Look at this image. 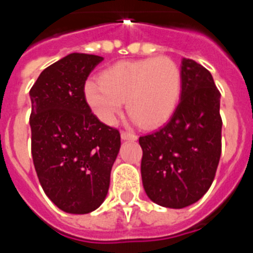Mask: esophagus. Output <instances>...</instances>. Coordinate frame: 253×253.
<instances>
[{
  "label": "esophagus",
  "mask_w": 253,
  "mask_h": 253,
  "mask_svg": "<svg viewBox=\"0 0 253 253\" xmlns=\"http://www.w3.org/2000/svg\"><path fill=\"white\" fill-rule=\"evenodd\" d=\"M120 134H122V139H124V140H137V138H138L135 134L130 133V131L123 130Z\"/></svg>",
  "instance_id": "esophagus-1"
}]
</instances>
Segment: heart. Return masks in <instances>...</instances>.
Returning a JSON list of instances; mask_svg holds the SVG:
<instances>
[{"label": "heart", "mask_w": 253, "mask_h": 253, "mask_svg": "<svg viewBox=\"0 0 253 253\" xmlns=\"http://www.w3.org/2000/svg\"><path fill=\"white\" fill-rule=\"evenodd\" d=\"M182 87L180 67L169 57L118 62L84 84L95 115L110 124L126 101V110L143 128L166 123L176 110Z\"/></svg>", "instance_id": "1"}]
</instances>
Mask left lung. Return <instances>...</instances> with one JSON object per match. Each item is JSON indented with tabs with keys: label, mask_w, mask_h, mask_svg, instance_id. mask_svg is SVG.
Here are the masks:
<instances>
[{
	"label": "left lung",
	"mask_w": 253,
	"mask_h": 253,
	"mask_svg": "<svg viewBox=\"0 0 253 253\" xmlns=\"http://www.w3.org/2000/svg\"><path fill=\"white\" fill-rule=\"evenodd\" d=\"M180 104L166 125L139 138L143 187L152 202L181 209L213 184L222 153L220 92L210 72L182 59Z\"/></svg>",
	"instance_id": "8db88e82"
}]
</instances>
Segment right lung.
<instances>
[{
  "label": "right lung",
  "instance_id": "right-lung-1",
  "mask_svg": "<svg viewBox=\"0 0 253 253\" xmlns=\"http://www.w3.org/2000/svg\"><path fill=\"white\" fill-rule=\"evenodd\" d=\"M104 58L72 53L40 73L30 90L31 154L51 202L71 214L102 204L120 149V133L97 119L84 84Z\"/></svg>",
  "mask_w": 253,
  "mask_h": 253
}]
</instances>
